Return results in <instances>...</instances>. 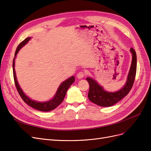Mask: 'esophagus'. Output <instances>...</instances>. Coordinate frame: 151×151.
Here are the masks:
<instances>
[{
    "label": "esophagus",
    "instance_id": "34e87169",
    "mask_svg": "<svg viewBox=\"0 0 151 151\" xmlns=\"http://www.w3.org/2000/svg\"><path fill=\"white\" fill-rule=\"evenodd\" d=\"M86 75H87V73L86 72H79V73H77V77L78 79H83V77Z\"/></svg>",
    "mask_w": 151,
    "mask_h": 151
}]
</instances>
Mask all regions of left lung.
<instances>
[{"instance_id": "8db88e82", "label": "left lung", "mask_w": 151, "mask_h": 151, "mask_svg": "<svg viewBox=\"0 0 151 151\" xmlns=\"http://www.w3.org/2000/svg\"><path fill=\"white\" fill-rule=\"evenodd\" d=\"M132 54V61L129 73L128 74L125 85L116 92H107L96 81L91 77H87L86 80L89 84L88 98L91 102L103 107L111 106L127 96L134 83L137 70V55L133 48H130Z\"/></svg>"}]
</instances>
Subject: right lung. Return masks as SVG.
Returning <instances> with one entry per match:
<instances>
[{"label": "right lung", "instance_id": "1", "mask_svg": "<svg viewBox=\"0 0 151 151\" xmlns=\"http://www.w3.org/2000/svg\"><path fill=\"white\" fill-rule=\"evenodd\" d=\"M30 39L31 38L28 37L26 38L24 40L22 41V42L18 45V47L16 50L15 55H14L15 57L14 58L13 63H12L13 76H14V79L15 86L18 93L19 94L20 96L21 97L22 100L24 101V103H26L27 104H28L31 107L33 108L36 109H38L39 111H50L51 110H53V109H54L55 108H56L59 104H60L62 103L63 99H64L65 96V94L68 89L69 88V87L73 83H74L75 77L74 76H72L71 77H70V78L67 79L66 81H63V83L60 85V86H59L57 93L54 96L53 99L50 100L48 101L37 102L36 101H34V100L31 99L29 98L24 93L23 91H22V90L21 89L19 84L17 83L16 76V72L14 69V60H15V58L16 57V55L17 54L18 52H19V50L22 47L24 46V45L30 40Z\"/></svg>", "mask_w": 151, "mask_h": 151}]
</instances>
